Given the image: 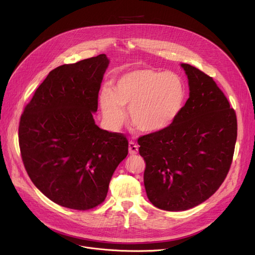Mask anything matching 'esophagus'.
Segmentation results:
<instances>
[{
    "label": "esophagus",
    "mask_w": 255,
    "mask_h": 255,
    "mask_svg": "<svg viewBox=\"0 0 255 255\" xmlns=\"http://www.w3.org/2000/svg\"><path fill=\"white\" fill-rule=\"evenodd\" d=\"M128 148H129V153H130L131 155L137 154V152H138V145H137L134 141H129Z\"/></svg>",
    "instance_id": "obj_1"
}]
</instances>
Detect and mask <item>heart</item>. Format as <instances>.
<instances>
[{
  "mask_svg": "<svg viewBox=\"0 0 255 255\" xmlns=\"http://www.w3.org/2000/svg\"><path fill=\"white\" fill-rule=\"evenodd\" d=\"M186 90L182 79L173 73L137 69L121 75L114 90L100 93L99 104L106 124L118 129L126 118L143 132H157L171 125L182 112Z\"/></svg>",
  "mask_w": 255,
  "mask_h": 255,
  "instance_id": "1",
  "label": "heart"
}]
</instances>
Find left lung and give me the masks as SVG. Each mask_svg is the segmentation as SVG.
<instances>
[{"label": "left lung", "mask_w": 255, "mask_h": 255, "mask_svg": "<svg viewBox=\"0 0 255 255\" xmlns=\"http://www.w3.org/2000/svg\"><path fill=\"white\" fill-rule=\"evenodd\" d=\"M181 66L190 90L182 112L167 128L137 139L146 195L170 212L196 207L219 189L238 134L236 112L213 77L189 64Z\"/></svg>", "instance_id": "left-lung-1"}]
</instances>
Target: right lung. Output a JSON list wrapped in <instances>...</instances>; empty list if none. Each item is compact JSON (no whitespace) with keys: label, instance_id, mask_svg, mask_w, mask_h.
Returning a JSON list of instances; mask_svg holds the SVG:
<instances>
[{"label":"right lung","instance_id":"obj_1","mask_svg":"<svg viewBox=\"0 0 255 255\" xmlns=\"http://www.w3.org/2000/svg\"><path fill=\"white\" fill-rule=\"evenodd\" d=\"M109 63L99 55L57 67L20 117L24 168L40 191L65 208L101 205L114 171L128 155L126 136L100 129L93 118Z\"/></svg>","mask_w":255,"mask_h":255}]
</instances>
